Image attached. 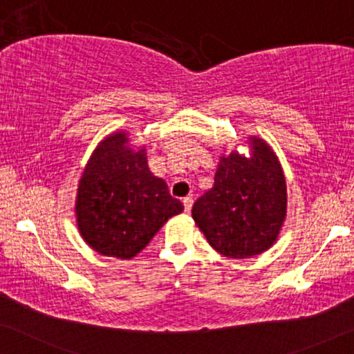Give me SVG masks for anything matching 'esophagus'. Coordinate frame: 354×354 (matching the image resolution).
I'll return each mask as SVG.
<instances>
[{
  "mask_svg": "<svg viewBox=\"0 0 354 354\" xmlns=\"http://www.w3.org/2000/svg\"><path fill=\"white\" fill-rule=\"evenodd\" d=\"M192 203H194V201H192V197H184L183 198V205H184V212H191V208H192Z\"/></svg>",
  "mask_w": 354,
  "mask_h": 354,
  "instance_id": "esophagus-1",
  "label": "esophagus"
}]
</instances>
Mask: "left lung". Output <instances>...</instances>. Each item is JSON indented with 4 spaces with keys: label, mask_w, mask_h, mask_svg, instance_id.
<instances>
[{
    "label": "left lung",
    "mask_w": 354,
    "mask_h": 354,
    "mask_svg": "<svg viewBox=\"0 0 354 354\" xmlns=\"http://www.w3.org/2000/svg\"><path fill=\"white\" fill-rule=\"evenodd\" d=\"M252 156H223L215 184L198 197L192 218L210 245L229 258L260 255L276 242L287 213L286 178L263 139L250 138Z\"/></svg>",
    "instance_id": "obj_1"
}]
</instances>
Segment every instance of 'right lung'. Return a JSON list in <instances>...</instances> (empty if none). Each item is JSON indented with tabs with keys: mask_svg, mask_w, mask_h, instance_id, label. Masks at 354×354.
I'll return each instance as SVG.
<instances>
[{
	"mask_svg": "<svg viewBox=\"0 0 354 354\" xmlns=\"http://www.w3.org/2000/svg\"><path fill=\"white\" fill-rule=\"evenodd\" d=\"M125 131L94 149L78 183V231L104 257H136L171 216L184 210L167 183L147 167L146 149H131Z\"/></svg>",
	"mask_w": 354,
	"mask_h": 354,
	"instance_id": "add662e5",
	"label": "right lung"
}]
</instances>
